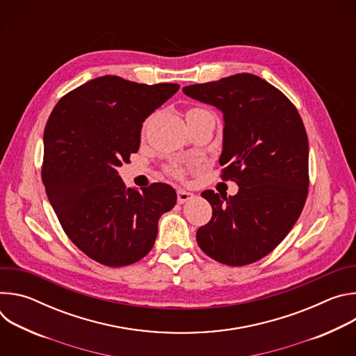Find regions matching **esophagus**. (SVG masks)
<instances>
[{
    "label": "esophagus",
    "instance_id": "obj_1",
    "mask_svg": "<svg viewBox=\"0 0 356 356\" xmlns=\"http://www.w3.org/2000/svg\"><path fill=\"white\" fill-rule=\"evenodd\" d=\"M194 198V194L190 193V191H186V190H177V202L179 204H184V202L190 201Z\"/></svg>",
    "mask_w": 356,
    "mask_h": 356
}]
</instances>
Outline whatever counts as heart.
I'll return each mask as SVG.
<instances>
[{"label":"heart","instance_id":"1","mask_svg":"<svg viewBox=\"0 0 356 356\" xmlns=\"http://www.w3.org/2000/svg\"><path fill=\"white\" fill-rule=\"evenodd\" d=\"M201 110H202V108H190L187 113L201 111ZM168 172H169L172 176H175V177H183V175H184V166H183L181 163H179V162H175V163H172V165L168 166Z\"/></svg>","mask_w":356,"mask_h":356}]
</instances>
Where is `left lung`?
Masks as SVG:
<instances>
[{
  "instance_id": "obj_1",
  "label": "left lung",
  "mask_w": 356,
  "mask_h": 356,
  "mask_svg": "<svg viewBox=\"0 0 356 356\" xmlns=\"http://www.w3.org/2000/svg\"><path fill=\"white\" fill-rule=\"evenodd\" d=\"M183 92L224 113L221 179L239 186L235 195L201 193L213 217L198 228L197 243L228 266L257 262L286 238L306 204V128L291 101L255 74L186 86Z\"/></svg>"
}]
</instances>
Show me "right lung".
I'll list each match as a JSON object with an SVG mask.
<instances>
[{
    "mask_svg": "<svg viewBox=\"0 0 356 356\" xmlns=\"http://www.w3.org/2000/svg\"><path fill=\"white\" fill-rule=\"evenodd\" d=\"M179 87L97 77L63 95L46 122L47 198L69 239L101 265L121 268L146 257L161 216L176 204L169 184L127 188L117 169L138 152L142 122Z\"/></svg>",
    "mask_w": 356,
    "mask_h": 356,
    "instance_id": "1",
    "label": "right lung"
}]
</instances>
